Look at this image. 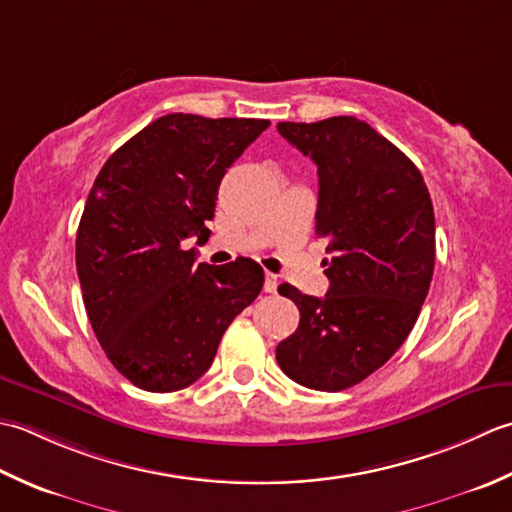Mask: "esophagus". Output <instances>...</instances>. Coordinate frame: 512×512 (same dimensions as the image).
Instances as JSON below:
<instances>
[{
    "instance_id": "1",
    "label": "esophagus",
    "mask_w": 512,
    "mask_h": 512,
    "mask_svg": "<svg viewBox=\"0 0 512 512\" xmlns=\"http://www.w3.org/2000/svg\"><path fill=\"white\" fill-rule=\"evenodd\" d=\"M278 289V278L274 274H265V291L267 294H276Z\"/></svg>"
}]
</instances>
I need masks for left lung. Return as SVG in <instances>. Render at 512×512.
I'll list each match as a JSON object with an SVG mask.
<instances>
[{
    "instance_id": "left-lung-1",
    "label": "left lung",
    "mask_w": 512,
    "mask_h": 512,
    "mask_svg": "<svg viewBox=\"0 0 512 512\" xmlns=\"http://www.w3.org/2000/svg\"><path fill=\"white\" fill-rule=\"evenodd\" d=\"M318 165L316 234L327 241L325 298L280 285L298 329L276 347L287 378L342 391L378 371L409 336L435 265V214L420 170L356 117L278 123Z\"/></svg>"
}]
</instances>
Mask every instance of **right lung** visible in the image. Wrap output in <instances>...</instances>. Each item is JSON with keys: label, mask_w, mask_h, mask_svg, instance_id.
Wrapping results in <instances>:
<instances>
[{"label": "right lung", "mask_w": 512, "mask_h": 512, "mask_svg": "<svg viewBox=\"0 0 512 512\" xmlns=\"http://www.w3.org/2000/svg\"><path fill=\"white\" fill-rule=\"evenodd\" d=\"M265 119L165 114L103 165L77 229V274L92 331L134 387L170 393L212 367L225 329L263 289L241 258L198 263L218 185Z\"/></svg>", "instance_id": "add662e5"}]
</instances>
